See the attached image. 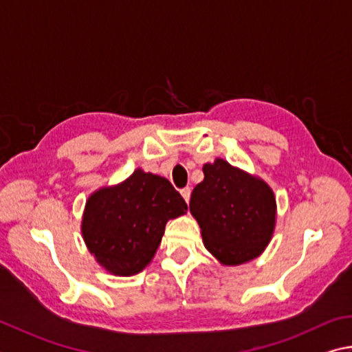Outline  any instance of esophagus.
<instances>
[{
	"label": "esophagus",
	"mask_w": 352,
	"mask_h": 352,
	"mask_svg": "<svg viewBox=\"0 0 352 352\" xmlns=\"http://www.w3.org/2000/svg\"><path fill=\"white\" fill-rule=\"evenodd\" d=\"M182 195H183V198H184V201L186 203H189V198H190V188H183L182 190Z\"/></svg>",
	"instance_id": "1"
}]
</instances>
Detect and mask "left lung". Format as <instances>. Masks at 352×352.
<instances>
[{
	"label": "left lung",
	"instance_id": "obj_1",
	"mask_svg": "<svg viewBox=\"0 0 352 352\" xmlns=\"http://www.w3.org/2000/svg\"><path fill=\"white\" fill-rule=\"evenodd\" d=\"M203 174L189 209L201 228L204 246L221 265H241L258 257L276 228L272 189L221 158L204 164Z\"/></svg>",
	"mask_w": 352,
	"mask_h": 352
}]
</instances>
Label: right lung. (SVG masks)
Masks as SVG:
<instances>
[{
    "label": "right lung",
    "instance_id": "add662e5",
    "mask_svg": "<svg viewBox=\"0 0 352 352\" xmlns=\"http://www.w3.org/2000/svg\"><path fill=\"white\" fill-rule=\"evenodd\" d=\"M186 210V201L168 178L137 169L123 183L87 198L82 239L107 272L135 276L155 255L166 223Z\"/></svg>",
    "mask_w": 352,
    "mask_h": 352
}]
</instances>
